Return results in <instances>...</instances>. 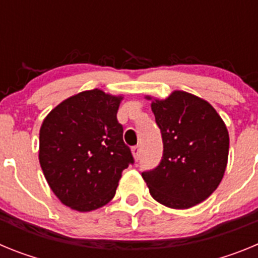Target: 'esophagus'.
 I'll return each mask as SVG.
<instances>
[{
    "mask_svg": "<svg viewBox=\"0 0 258 258\" xmlns=\"http://www.w3.org/2000/svg\"><path fill=\"white\" fill-rule=\"evenodd\" d=\"M132 154H133L134 159L136 160H140V156H141V147L140 146H134L133 149H132Z\"/></svg>",
    "mask_w": 258,
    "mask_h": 258,
    "instance_id": "1",
    "label": "esophagus"
}]
</instances>
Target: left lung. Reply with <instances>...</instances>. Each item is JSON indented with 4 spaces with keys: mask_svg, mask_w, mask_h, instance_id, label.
<instances>
[{
    "mask_svg": "<svg viewBox=\"0 0 258 258\" xmlns=\"http://www.w3.org/2000/svg\"><path fill=\"white\" fill-rule=\"evenodd\" d=\"M151 108L164 151L160 164L142 177L156 202L191 208L211 197L222 181L229 157L226 125L208 102L181 90L163 101L154 99Z\"/></svg>",
    "mask_w": 258,
    "mask_h": 258,
    "instance_id": "8db88e82",
    "label": "left lung"
}]
</instances>
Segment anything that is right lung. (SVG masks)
<instances>
[{
	"label": "right lung",
	"mask_w": 258,
	"mask_h": 258,
	"mask_svg": "<svg viewBox=\"0 0 258 258\" xmlns=\"http://www.w3.org/2000/svg\"><path fill=\"white\" fill-rule=\"evenodd\" d=\"M121 99L99 89L86 90L59 103L41 125L38 159L45 178L75 211L106 206L122 170L134 163L116 117Z\"/></svg>",
	"instance_id": "obj_1"
}]
</instances>
